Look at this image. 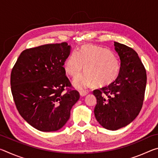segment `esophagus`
Here are the masks:
<instances>
[{
  "label": "esophagus",
  "instance_id": "esophagus-1",
  "mask_svg": "<svg viewBox=\"0 0 158 158\" xmlns=\"http://www.w3.org/2000/svg\"><path fill=\"white\" fill-rule=\"evenodd\" d=\"M79 94L81 97H84V96H85L88 94V91H86V90H80Z\"/></svg>",
  "mask_w": 158,
  "mask_h": 158
}]
</instances>
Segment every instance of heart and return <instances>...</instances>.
Here are the masks:
<instances>
[{"label": "heart", "mask_w": 158, "mask_h": 158, "mask_svg": "<svg viewBox=\"0 0 158 158\" xmlns=\"http://www.w3.org/2000/svg\"><path fill=\"white\" fill-rule=\"evenodd\" d=\"M84 68L86 73L74 81L79 89L93 84L96 86L109 84L116 79L120 69L116 58L107 49L89 45L84 46L79 52H73L65 63V72L73 77L78 76Z\"/></svg>", "instance_id": "b5f03b06"}]
</instances>
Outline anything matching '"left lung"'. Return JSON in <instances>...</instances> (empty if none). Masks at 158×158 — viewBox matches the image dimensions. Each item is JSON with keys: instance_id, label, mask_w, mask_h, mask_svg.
<instances>
[{"instance_id": "8db88e82", "label": "left lung", "mask_w": 158, "mask_h": 158, "mask_svg": "<svg viewBox=\"0 0 158 158\" xmlns=\"http://www.w3.org/2000/svg\"><path fill=\"white\" fill-rule=\"evenodd\" d=\"M121 60L116 79L109 85L93 90L97 99L95 118L105 129L116 130L126 126L142 107L147 76L137 53L132 48L114 42Z\"/></svg>"}]
</instances>
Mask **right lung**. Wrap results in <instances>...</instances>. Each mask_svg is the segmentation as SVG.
<instances>
[{
	"mask_svg": "<svg viewBox=\"0 0 158 158\" xmlns=\"http://www.w3.org/2000/svg\"><path fill=\"white\" fill-rule=\"evenodd\" d=\"M70 49L67 42L27 49L12 69L10 84L16 107L28 124L42 132L63 127L79 99L63 68Z\"/></svg>",
	"mask_w": 158,
	"mask_h": 158,
	"instance_id": "right-lung-1",
	"label": "right lung"
}]
</instances>
